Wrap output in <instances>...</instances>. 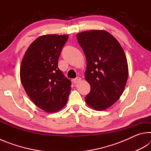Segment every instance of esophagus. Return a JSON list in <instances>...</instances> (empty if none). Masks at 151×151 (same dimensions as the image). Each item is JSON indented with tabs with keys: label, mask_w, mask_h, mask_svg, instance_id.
I'll return each instance as SVG.
<instances>
[{
	"label": "esophagus",
	"mask_w": 151,
	"mask_h": 151,
	"mask_svg": "<svg viewBox=\"0 0 151 151\" xmlns=\"http://www.w3.org/2000/svg\"><path fill=\"white\" fill-rule=\"evenodd\" d=\"M81 80V78L80 77H78H78H76V78L73 79V82H74V83L76 84V83H78V82H80Z\"/></svg>",
	"instance_id": "esophagus-1"
}]
</instances>
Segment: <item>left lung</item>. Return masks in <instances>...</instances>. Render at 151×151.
I'll list each match as a JSON object with an SVG mask.
<instances>
[{"instance_id": "8db88e82", "label": "left lung", "mask_w": 151, "mask_h": 151, "mask_svg": "<svg viewBox=\"0 0 151 151\" xmlns=\"http://www.w3.org/2000/svg\"><path fill=\"white\" fill-rule=\"evenodd\" d=\"M76 38L86 58L85 76L91 85L85 102L96 111H103L123 93L129 75L126 55L118 40L106 30L84 31Z\"/></svg>"}]
</instances>
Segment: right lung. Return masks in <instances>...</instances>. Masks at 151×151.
I'll return each mask as SVG.
<instances>
[{"label":"right lung","instance_id":"1","mask_svg":"<svg viewBox=\"0 0 151 151\" xmlns=\"http://www.w3.org/2000/svg\"><path fill=\"white\" fill-rule=\"evenodd\" d=\"M68 38L66 35L40 36L22 58V85L33 103L45 112H57L67 103L71 81L58 68V60Z\"/></svg>","mask_w":151,"mask_h":151}]
</instances>
